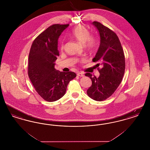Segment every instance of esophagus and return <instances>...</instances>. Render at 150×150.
<instances>
[{
    "label": "esophagus",
    "mask_w": 150,
    "mask_h": 150,
    "mask_svg": "<svg viewBox=\"0 0 150 150\" xmlns=\"http://www.w3.org/2000/svg\"><path fill=\"white\" fill-rule=\"evenodd\" d=\"M77 75H78V76H80V77H83V76H84V75L83 73L80 72H79L77 73Z\"/></svg>",
    "instance_id": "34e87169"
}]
</instances>
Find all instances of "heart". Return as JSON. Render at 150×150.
<instances>
[{
	"label": "heart",
	"mask_w": 150,
	"mask_h": 150,
	"mask_svg": "<svg viewBox=\"0 0 150 150\" xmlns=\"http://www.w3.org/2000/svg\"><path fill=\"white\" fill-rule=\"evenodd\" d=\"M71 35L75 38L79 43L84 44L89 49H93L96 45V39L94 37L90 35L89 31L82 25H78L72 30ZM61 48H64V44L61 45ZM82 61H85V59H83Z\"/></svg>",
	"instance_id": "b5f03b06"
}]
</instances>
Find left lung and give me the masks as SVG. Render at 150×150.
I'll use <instances>...</instances> for the list:
<instances>
[{
  "instance_id": "left-lung-1",
  "label": "left lung",
  "mask_w": 150,
  "mask_h": 150,
  "mask_svg": "<svg viewBox=\"0 0 150 150\" xmlns=\"http://www.w3.org/2000/svg\"><path fill=\"white\" fill-rule=\"evenodd\" d=\"M92 25L100 36V47L93 61L100 62L97 64H101L102 69H98V78L86 73L92 82L87 94L93 100L102 101L110 97L121 83L125 72V56L120 42L114 31L98 22H93Z\"/></svg>"
}]
</instances>
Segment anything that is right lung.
<instances>
[{
    "mask_svg": "<svg viewBox=\"0 0 150 150\" xmlns=\"http://www.w3.org/2000/svg\"><path fill=\"white\" fill-rule=\"evenodd\" d=\"M67 25L54 24L38 36L30 50L28 75L36 91L48 102L62 98L69 82L76 76L74 72H61L54 68L59 56L58 40Z\"/></svg>",
    "mask_w": 150,
    "mask_h": 150,
    "instance_id": "add662e5",
    "label": "right lung"
}]
</instances>
